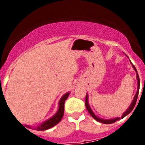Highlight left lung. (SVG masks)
I'll return each mask as SVG.
<instances>
[{
  "label": "left lung",
  "mask_w": 145,
  "mask_h": 145,
  "mask_svg": "<svg viewBox=\"0 0 145 145\" xmlns=\"http://www.w3.org/2000/svg\"><path fill=\"white\" fill-rule=\"evenodd\" d=\"M131 64H132V63H131ZM132 66H133V67L134 70H135V71H136V73H137V93H136L135 97H134L132 103H131V106H130L129 107H128V109H127V110L125 111V112H124L123 114V116H121V118L117 117V118H112V119L106 120V119H103V118H100L97 117V116H96V115L94 113H93V111H92L91 108H90V106H89L88 100V94L86 95V102H85V104H86V109H87V110L88 111L89 114H90L91 115L92 117L94 118V119H95L97 121H98V122H100V123H104V124H110V123H115V122H116V121H117L118 120H120V118H124L125 116H127V115H128V114H129L131 113V112H132V110H133V109L134 106H135V104H136V102H137V97H138V94H139V90H140V78H139L138 74H137V70H136L135 67V66H134L133 64H132Z\"/></svg>",
  "instance_id": "obj_1"
}]
</instances>
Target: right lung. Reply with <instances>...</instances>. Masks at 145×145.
Returning <instances> with one entry per match:
<instances>
[{
	"instance_id": "add662e5",
	"label": "right lung",
	"mask_w": 145,
	"mask_h": 145,
	"mask_svg": "<svg viewBox=\"0 0 145 145\" xmlns=\"http://www.w3.org/2000/svg\"><path fill=\"white\" fill-rule=\"evenodd\" d=\"M69 95V93H67L61 97L60 100L59 102V109H58L57 113L52 118H49L48 120L45 121V122H43V123L40 124V125L35 127V128H32V127L29 126V125H25V126L30 128V129H33L36 130V131H45V130H48L49 128H52V127L55 126L62 120V117H63L64 102H65V100L68 98Z\"/></svg>"
}]
</instances>
